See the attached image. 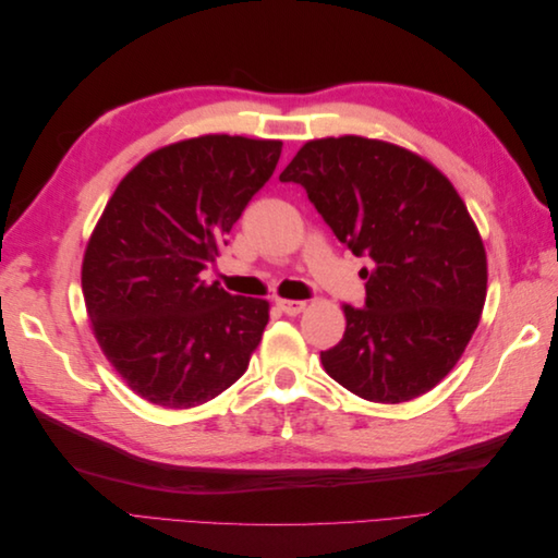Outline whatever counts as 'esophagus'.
Masks as SVG:
<instances>
[{"mask_svg": "<svg viewBox=\"0 0 558 558\" xmlns=\"http://www.w3.org/2000/svg\"><path fill=\"white\" fill-rule=\"evenodd\" d=\"M277 307H279L283 314L298 316L300 312H305L307 302H302V300H283V298H279V300H277Z\"/></svg>", "mask_w": 558, "mask_h": 558, "instance_id": "obj_1", "label": "esophagus"}]
</instances>
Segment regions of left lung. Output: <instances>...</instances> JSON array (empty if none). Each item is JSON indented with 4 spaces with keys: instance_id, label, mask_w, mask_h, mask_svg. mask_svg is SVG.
Returning <instances> with one entry per match:
<instances>
[{
    "instance_id": "obj_1",
    "label": "left lung",
    "mask_w": 558,
    "mask_h": 558,
    "mask_svg": "<svg viewBox=\"0 0 558 558\" xmlns=\"http://www.w3.org/2000/svg\"><path fill=\"white\" fill-rule=\"evenodd\" d=\"M279 181L300 183L363 267V307L344 305L326 373L373 402H404L461 359L486 300V253L449 179L412 150L328 137L298 150Z\"/></svg>"
}]
</instances>
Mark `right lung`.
I'll list each match as a JSON object with an SVG mask.
<instances>
[{
	"label": "right lung",
	"instance_id": "right-lung-1",
	"mask_svg": "<svg viewBox=\"0 0 558 558\" xmlns=\"http://www.w3.org/2000/svg\"><path fill=\"white\" fill-rule=\"evenodd\" d=\"M279 156L281 142L205 134L154 150L107 202L83 298L105 356L144 400L189 410L246 373L269 305L199 275Z\"/></svg>",
	"mask_w": 558,
	"mask_h": 558
}]
</instances>
